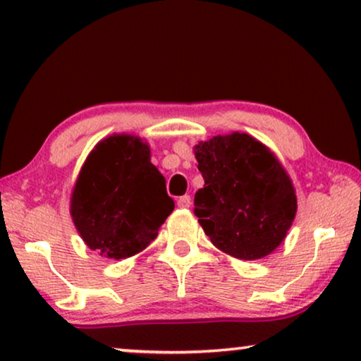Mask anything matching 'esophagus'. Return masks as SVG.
Masks as SVG:
<instances>
[{
  "mask_svg": "<svg viewBox=\"0 0 361 361\" xmlns=\"http://www.w3.org/2000/svg\"><path fill=\"white\" fill-rule=\"evenodd\" d=\"M190 204H192L190 195H182L177 199V207H179V209H189Z\"/></svg>",
  "mask_w": 361,
  "mask_h": 361,
  "instance_id": "obj_1",
  "label": "esophagus"
}]
</instances>
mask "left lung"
I'll use <instances>...</instances> for the list:
<instances>
[{
  "instance_id": "1",
  "label": "left lung",
  "mask_w": 361,
  "mask_h": 361,
  "mask_svg": "<svg viewBox=\"0 0 361 361\" xmlns=\"http://www.w3.org/2000/svg\"><path fill=\"white\" fill-rule=\"evenodd\" d=\"M194 152L205 180L194 214L212 243L245 261L273 253L298 212L293 180L278 157L246 133L200 141Z\"/></svg>"
}]
</instances>
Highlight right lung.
Masks as SVG:
<instances>
[{"label": "right lung", "instance_id": "1", "mask_svg": "<svg viewBox=\"0 0 361 361\" xmlns=\"http://www.w3.org/2000/svg\"><path fill=\"white\" fill-rule=\"evenodd\" d=\"M172 210L174 200L164 176L151 164L149 146L131 135L108 136L93 147L71 199L82 240L111 259L145 250Z\"/></svg>", "mask_w": 361, "mask_h": 361}]
</instances>
